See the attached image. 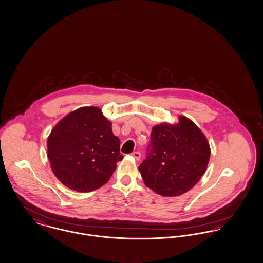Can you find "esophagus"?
<instances>
[{
    "instance_id": "1",
    "label": "esophagus",
    "mask_w": 263,
    "mask_h": 263,
    "mask_svg": "<svg viewBox=\"0 0 263 263\" xmlns=\"http://www.w3.org/2000/svg\"><path fill=\"white\" fill-rule=\"evenodd\" d=\"M132 155H133V156L135 157V159H136V160H138V161L140 159V153L138 152H133V153H132Z\"/></svg>"
}]
</instances>
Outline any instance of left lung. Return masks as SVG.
Wrapping results in <instances>:
<instances>
[{"mask_svg":"<svg viewBox=\"0 0 263 263\" xmlns=\"http://www.w3.org/2000/svg\"><path fill=\"white\" fill-rule=\"evenodd\" d=\"M152 127L146 159L138 167L144 184L163 197L188 192L207 170L211 148L206 136L184 117Z\"/></svg>","mask_w":263,"mask_h":263,"instance_id":"obj_1","label":"left lung"}]
</instances>
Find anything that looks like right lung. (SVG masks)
<instances>
[{"label": "right lung", "mask_w": 263, "mask_h": 263, "mask_svg": "<svg viewBox=\"0 0 263 263\" xmlns=\"http://www.w3.org/2000/svg\"><path fill=\"white\" fill-rule=\"evenodd\" d=\"M47 157L56 178L77 192L105 185L123 159L120 139L98 107H82L62 118L47 138Z\"/></svg>", "instance_id": "obj_1"}]
</instances>
